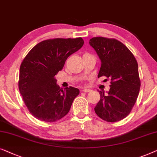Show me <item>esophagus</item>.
I'll use <instances>...</instances> for the list:
<instances>
[{
	"label": "esophagus",
	"mask_w": 157,
	"mask_h": 157,
	"mask_svg": "<svg viewBox=\"0 0 157 157\" xmlns=\"http://www.w3.org/2000/svg\"><path fill=\"white\" fill-rule=\"evenodd\" d=\"M82 91L85 92V93H89V92L91 91V90L87 89V88H83L82 89Z\"/></svg>",
	"instance_id": "1"
}]
</instances>
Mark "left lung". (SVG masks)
<instances>
[{
  "label": "left lung",
  "mask_w": 157,
  "mask_h": 157,
  "mask_svg": "<svg viewBox=\"0 0 157 157\" xmlns=\"http://www.w3.org/2000/svg\"><path fill=\"white\" fill-rule=\"evenodd\" d=\"M101 61L98 77L110 79L108 94L98 91L100 99L95 113L107 122H117L126 118L139 95L141 81L136 59L131 52L115 39L93 37L89 41Z\"/></svg>",
  "instance_id": "obj_1"
}]
</instances>
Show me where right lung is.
<instances>
[{
	"label": "right lung",
	"mask_w": 157,
	"mask_h": 157,
	"mask_svg": "<svg viewBox=\"0 0 157 157\" xmlns=\"http://www.w3.org/2000/svg\"><path fill=\"white\" fill-rule=\"evenodd\" d=\"M84 44L81 37L53 39L34 46L21 62L18 88L31 114L41 121L55 122L65 116L80 93L73 87L62 90L55 75L69 56Z\"/></svg>",
	"instance_id": "add662e5"
}]
</instances>
